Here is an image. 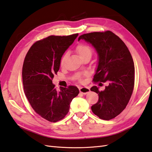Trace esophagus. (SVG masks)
<instances>
[{"label":"esophagus","mask_w":152,"mask_h":152,"mask_svg":"<svg viewBox=\"0 0 152 152\" xmlns=\"http://www.w3.org/2000/svg\"><path fill=\"white\" fill-rule=\"evenodd\" d=\"M79 90H80V93H81V94L83 95L87 94V93L90 92V88L88 87H80L79 88Z\"/></svg>","instance_id":"esophagus-1"}]
</instances>
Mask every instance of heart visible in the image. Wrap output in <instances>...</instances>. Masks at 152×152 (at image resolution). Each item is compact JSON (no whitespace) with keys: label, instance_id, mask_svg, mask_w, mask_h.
Returning a JSON list of instances; mask_svg holds the SVG:
<instances>
[{"label":"heart","instance_id":"b5f03b06","mask_svg":"<svg viewBox=\"0 0 152 152\" xmlns=\"http://www.w3.org/2000/svg\"><path fill=\"white\" fill-rule=\"evenodd\" d=\"M76 50L81 59H82L83 58L87 56H92V49L90 46H88L87 45L80 44L77 46ZM66 57H67V54H65V55L62 57L60 61V65L61 66L64 65Z\"/></svg>","mask_w":152,"mask_h":152}]
</instances>
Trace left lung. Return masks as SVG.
Here are the masks:
<instances>
[{"label":"left lung","mask_w":152,"mask_h":152,"mask_svg":"<svg viewBox=\"0 0 152 152\" xmlns=\"http://www.w3.org/2000/svg\"><path fill=\"white\" fill-rule=\"evenodd\" d=\"M80 40L91 44L98 54L93 81L108 83L102 91L97 86L91 87V91L99 96L92 111L100 119H113L125 108L134 90L135 68L131 54L120 38L110 31L84 34Z\"/></svg>","instance_id":"left-lung-1"}]
</instances>
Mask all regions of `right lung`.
Masks as SVG:
<instances>
[{
	"mask_svg": "<svg viewBox=\"0 0 152 152\" xmlns=\"http://www.w3.org/2000/svg\"><path fill=\"white\" fill-rule=\"evenodd\" d=\"M78 34L50 36L38 41L27 53L22 67V81L26 98L42 118L55 123L67 114L73 98L79 94L75 86L60 88L53 83L60 69L61 57Z\"/></svg>",
	"mask_w": 152,
	"mask_h": 152,
	"instance_id": "right-lung-1",
	"label": "right lung"
}]
</instances>
